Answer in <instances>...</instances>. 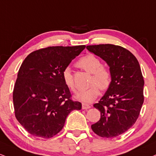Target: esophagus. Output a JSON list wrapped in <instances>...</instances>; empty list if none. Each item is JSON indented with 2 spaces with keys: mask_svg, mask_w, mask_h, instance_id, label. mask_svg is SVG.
<instances>
[{
  "mask_svg": "<svg viewBox=\"0 0 156 156\" xmlns=\"http://www.w3.org/2000/svg\"><path fill=\"white\" fill-rule=\"evenodd\" d=\"M91 105H88V104H86V103H83L82 104V109H83V110H87V109H89L91 108Z\"/></svg>",
  "mask_w": 156,
  "mask_h": 156,
  "instance_id": "1",
  "label": "esophagus"
}]
</instances>
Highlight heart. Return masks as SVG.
Returning a JSON list of instances; mask_svg holds the SVG:
<instances>
[{
    "mask_svg": "<svg viewBox=\"0 0 156 156\" xmlns=\"http://www.w3.org/2000/svg\"><path fill=\"white\" fill-rule=\"evenodd\" d=\"M77 65L92 74L90 81V85L91 86L89 89L80 91L76 96L78 100L84 103H90L98 97L99 89L105 91L110 87L112 82V73L108 68L102 66V62L97 56L91 54L80 58L77 62ZM62 79L67 88L73 92H77V88L70 67H67L64 69Z\"/></svg>",
    "mask_w": 156,
    "mask_h": 156,
    "instance_id": "obj_1",
    "label": "heart"
}]
</instances>
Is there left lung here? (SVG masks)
<instances>
[{
  "label": "left lung",
  "instance_id": "8db88e82",
  "mask_svg": "<svg viewBox=\"0 0 156 156\" xmlns=\"http://www.w3.org/2000/svg\"><path fill=\"white\" fill-rule=\"evenodd\" d=\"M86 48L105 60L112 73L110 87L94 105L101 118L91 129L102 137H115L130 129L140 115L144 102L141 68L134 54L120 46L99 44Z\"/></svg>",
  "mask_w": 156,
  "mask_h": 156
}]
</instances>
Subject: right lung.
<instances>
[{"label": "right lung", "instance_id": "right-lung-1", "mask_svg": "<svg viewBox=\"0 0 156 156\" xmlns=\"http://www.w3.org/2000/svg\"><path fill=\"white\" fill-rule=\"evenodd\" d=\"M86 46H50L34 51L24 59L13 91L16 119L25 130L48 139L63 128L67 115L79 110L62 79L64 69Z\"/></svg>", "mask_w": 156, "mask_h": 156}]
</instances>
